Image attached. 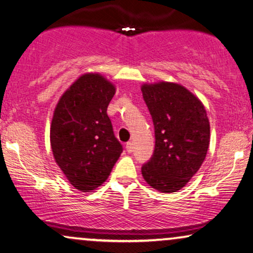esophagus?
I'll return each instance as SVG.
<instances>
[{
	"label": "esophagus",
	"mask_w": 253,
	"mask_h": 253,
	"mask_svg": "<svg viewBox=\"0 0 253 253\" xmlns=\"http://www.w3.org/2000/svg\"><path fill=\"white\" fill-rule=\"evenodd\" d=\"M133 143H131V142H127L126 143V150H127V152H133Z\"/></svg>",
	"instance_id": "1"
}]
</instances>
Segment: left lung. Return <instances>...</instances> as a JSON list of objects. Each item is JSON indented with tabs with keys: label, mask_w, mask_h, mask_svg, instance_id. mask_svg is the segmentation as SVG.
Instances as JSON below:
<instances>
[{
	"label": "left lung",
	"mask_w": 253,
	"mask_h": 253,
	"mask_svg": "<svg viewBox=\"0 0 253 253\" xmlns=\"http://www.w3.org/2000/svg\"><path fill=\"white\" fill-rule=\"evenodd\" d=\"M155 125V151L142 176L161 193L182 189L201 169L210 144V122L197 96L182 84L159 81L141 87Z\"/></svg>",
	"instance_id": "8db88e82"
}]
</instances>
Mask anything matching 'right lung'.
Instances as JSON below:
<instances>
[{
	"label": "right lung",
	"instance_id": "right-lung-1",
	"mask_svg": "<svg viewBox=\"0 0 253 253\" xmlns=\"http://www.w3.org/2000/svg\"><path fill=\"white\" fill-rule=\"evenodd\" d=\"M116 86L99 73L80 76L60 96L50 126L55 162L76 189L90 193L123 152L106 110Z\"/></svg>",
	"mask_w": 253,
	"mask_h": 253
}]
</instances>
